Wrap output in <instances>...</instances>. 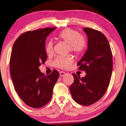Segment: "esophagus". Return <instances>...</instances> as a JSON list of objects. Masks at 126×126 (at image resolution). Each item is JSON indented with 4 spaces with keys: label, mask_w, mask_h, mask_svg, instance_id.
<instances>
[{
    "label": "esophagus",
    "mask_w": 126,
    "mask_h": 126,
    "mask_svg": "<svg viewBox=\"0 0 126 126\" xmlns=\"http://www.w3.org/2000/svg\"><path fill=\"white\" fill-rule=\"evenodd\" d=\"M65 74H66V73H64V72H63V71H61V72H60V73H59L60 76H61V77L64 76L65 75Z\"/></svg>",
    "instance_id": "obj_1"
}]
</instances>
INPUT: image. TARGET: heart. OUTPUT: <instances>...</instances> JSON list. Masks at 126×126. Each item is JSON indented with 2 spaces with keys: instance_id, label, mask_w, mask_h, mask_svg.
Here are the masks:
<instances>
[{
  "instance_id": "heart-1",
  "label": "heart",
  "mask_w": 126,
  "mask_h": 126,
  "mask_svg": "<svg viewBox=\"0 0 126 126\" xmlns=\"http://www.w3.org/2000/svg\"><path fill=\"white\" fill-rule=\"evenodd\" d=\"M58 38L68 43L69 50L74 53H79L83 52L87 45V40L85 36L78 33L76 30L66 28L59 33ZM45 51L48 55L53 53V43L50 40L47 43ZM74 62V58L69 55L65 57H58L53 62V66L62 69H68Z\"/></svg>"
}]
</instances>
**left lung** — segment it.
I'll return each mask as SVG.
<instances>
[{"label": "left lung", "instance_id": "left-lung-1", "mask_svg": "<svg viewBox=\"0 0 126 126\" xmlns=\"http://www.w3.org/2000/svg\"><path fill=\"white\" fill-rule=\"evenodd\" d=\"M88 36V49L78 62V69L86 76L80 78L73 73L74 81L70 86L73 100L83 105L98 101L108 88L112 73L113 61L110 47L106 36L100 31L84 28Z\"/></svg>", "mask_w": 126, "mask_h": 126}]
</instances>
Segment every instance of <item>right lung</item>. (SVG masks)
Wrapping results in <instances>:
<instances>
[{
	"mask_svg": "<svg viewBox=\"0 0 126 126\" xmlns=\"http://www.w3.org/2000/svg\"><path fill=\"white\" fill-rule=\"evenodd\" d=\"M55 28L28 31L15 41L10 58V73L16 92L22 100L34 109L43 107L52 98L59 73L53 70L44 75L39 67L47 61L45 40Z\"/></svg>",
	"mask_w": 126,
	"mask_h": 126,
	"instance_id": "obj_1",
	"label": "right lung"
}]
</instances>
